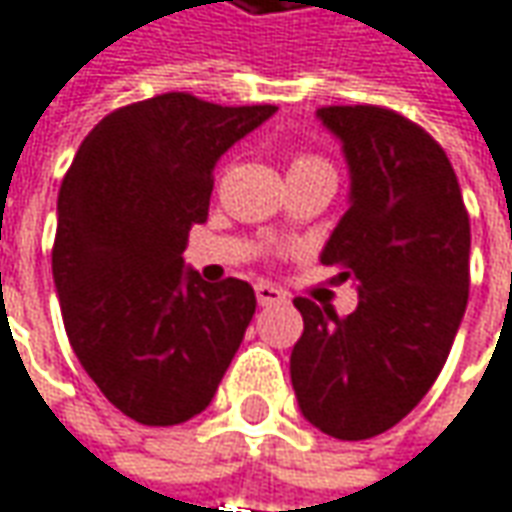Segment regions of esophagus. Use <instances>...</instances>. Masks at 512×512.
Segmentation results:
<instances>
[{"label":"esophagus","instance_id":"34e87169","mask_svg":"<svg viewBox=\"0 0 512 512\" xmlns=\"http://www.w3.org/2000/svg\"><path fill=\"white\" fill-rule=\"evenodd\" d=\"M255 295L260 306H272V303H283L286 300V292L278 289V286H272V283H257Z\"/></svg>","mask_w":512,"mask_h":512}]
</instances>
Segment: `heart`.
I'll use <instances>...</instances> for the list:
<instances>
[{
    "instance_id": "heart-1",
    "label": "heart",
    "mask_w": 512,
    "mask_h": 512,
    "mask_svg": "<svg viewBox=\"0 0 512 512\" xmlns=\"http://www.w3.org/2000/svg\"><path fill=\"white\" fill-rule=\"evenodd\" d=\"M309 174H326L335 177L332 163L321 157V154H309V151H298L289 163V177H309Z\"/></svg>"
}]
</instances>
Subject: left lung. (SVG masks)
Returning <instances> with one entry per match:
<instances>
[{
	"label": "left lung",
	"instance_id": "left-lung-1",
	"mask_svg": "<svg viewBox=\"0 0 512 512\" xmlns=\"http://www.w3.org/2000/svg\"><path fill=\"white\" fill-rule=\"evenodd\" d=\"M344 143L349 212L323 266L355 280L358 309L295 298L303 335L292 387L303 418L341 441L387 433L430 392L456 341L470 292V214L444 148L398 111L323 105Z\"/></svg>",
	"mask_w": 512,
	"mask_h": 512
}]
</instances>
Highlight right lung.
<instances>
[{"instance_id":"add662e5","label":"right lung","mask_w":512,"mask_h":512,"mask_svg":"<svg viewBox=\"0 0 512 512\" xmlns=\"http://www.w3.org/2000/svg\"><path fill=\"white\" fill-rule=\"evenodd\" d=\"M275 111L183 91L131 102L94 125L62 180L51 266L65 332L137 424L206 410L255 315L246 280L206 283L183 249L209 217L214 163Z\"/></svg>"}]
</instances>
